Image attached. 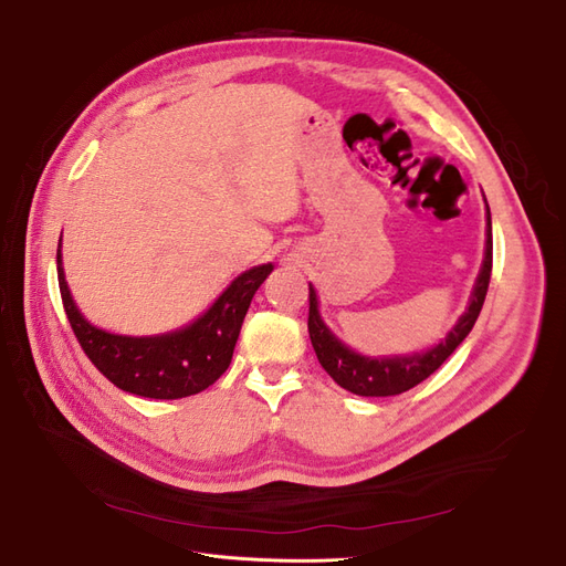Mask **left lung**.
<instances>
[{
  "mask_svg": "<svg viewBox=\"0 0 566 566\" xmlns=\"http://www.w3.org/2000/svg\"><path fill=\"white\" fill-rule=\"evenodd\" d=\"M491 266H493V235H491V212L486 205V250H484V262L479 269L476 283L472 287L470 304L465 314L458 318V323L449 331L437 347L427 349L422 354H408V356H385V358H373L361 356L354 349H349L328 331V325L323 323L318 314V300L316 290L310 283V337L314 352L318 356V364L325 368L331 378L345 387L358 397H394V394H401L413 389L422 380L430 378V375L447 361V358L455 352V347L465 339L472 331V325L482 312L486 290L491 281Z\"/></svg>",
  "mask_w": 566,
  "mask_h": 566,
  "instance_id": "left-lung-1",
  "label": "left lung"
}]
</instances>
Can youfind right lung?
I'll list each match as a JSON object with an SVG mask.
<instances>
[{"instance_id":"1","label":"right lung","mask_w":566,"mask_h":566,"mask_svg":"<svg viewBox=\"0 0 566 566\" xmlns=\"http://www.w3.org/2000/svg\"><path fill=\"white\" fill-rule=\"evenodd\" d=\"M56 266L63 310L84 354L115 387L146 399H184L221 378L256 287L273 271L271 264H262L241 273L208 312L181 331L129 337L101 331L80 314L65 283L61 245Z\"/></svg>"}]
</instances>
